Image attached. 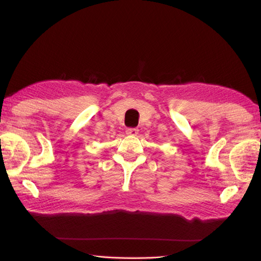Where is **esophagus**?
<instances>
[{"label":"esophagus","mask_w":261,"mask_h":261,"mask_svg":"<svg viewBox=\"0 0 261 261\" xmlns=\"http://www.w3.org/2000/svg\"><path fill=\"white\" fill-rule=\"evenodd\" d=\"M138 130L137 127H127L126 129V135H129V136H137L138 135Z\"/></svg>","instance_id":"1"}]
</instances>
